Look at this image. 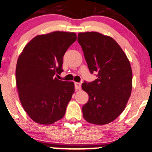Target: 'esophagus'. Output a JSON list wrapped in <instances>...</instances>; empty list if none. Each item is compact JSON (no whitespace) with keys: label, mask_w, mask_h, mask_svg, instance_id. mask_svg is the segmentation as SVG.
<instances>
[{"label":"esophagus","mask_w":152,"mask_h":152,"mask_svg":"<svg viewBox=\"0 0 152 152\" xmlns=\"http://www.w3.org/2000/svg\"><path fill=\"white\" fill-rule=\"evenodd\" d=\"M74 85H75V88H76V90H80V88H81V83H80L76 82L74 83Z\"/></svg>","instance_id":"obj_1"}]
</instances>
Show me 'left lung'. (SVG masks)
Wrapping results in <instances>:
<instances>
[{"label": "left lung", "instance_id": "left-lung-1", "mask_svg": "<svg viewBox=\"0 0 152 152\" xmlns=\"http://www.w3.org/2000/svg\"><path fill=\"white\" fill-rule=\"evenodd\" d=\"M78 42L90 72L97 73V79L82 84L89 96L82 107L83 116L90 124H109L124 111L131 94L130 62L121 48L109 36L94 31L79 33Z\"/></svg>", "mask_w": 152, "mask_h": 152}]
</instances>
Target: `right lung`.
I'll return each mask as SVG.
<instances>
[{
  "mask_svg": "<svg viewBox=\"0 0 152 152\" xmlns=\"http://www.w3.org/2000/svg\"><path fill=\"white\" fill-rule=\"evenodd\" d=\"M76 41L75 33L54 31L36 36L24 47L16 66V84L23 108L38 124L49 125L64 116L74 93L73 82L55 77L63 57Z\"/></svg>",
  "mask_w": 152,
  "mask_h": 152,
  "instance_id": "1",
  "label": "right lung"
}]
</instances>
